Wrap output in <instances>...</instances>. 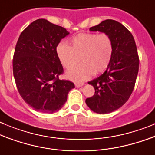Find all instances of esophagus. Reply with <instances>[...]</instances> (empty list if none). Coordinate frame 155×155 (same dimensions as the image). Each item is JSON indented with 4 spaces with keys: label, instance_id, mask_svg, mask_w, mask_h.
<instances>
[{
    "label": "esophagus",
    "instance_id": "34e87169",
    "mask_svg": "<svg viewBox=\"0 0 155 155\" xmlns=\"http://www.w3.org/2000/svg\"><path fill=\"white\" fill-rule=\"evenodd\" d=\"M74 85H75V87H80L83 86L84 83H75Z\"/></svg>",
    "mask_w": 155,
    "mask_h": 155
}]
</instances>
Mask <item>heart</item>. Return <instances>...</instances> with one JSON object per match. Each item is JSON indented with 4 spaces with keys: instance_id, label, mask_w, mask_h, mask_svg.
<instances>
[{
    "instance_id": "b5f03b06",
    "label": "heart",
    "mask_w": 155,
    "mask_h": 155,
    "mask_svg": "<svg viewBox=\"0 0 155 155\" xmlns=\"http://www.w3.org/2000/svg\"><path fill=\"white\" fill-rule=\"evenodd\" d=\"M56 51L66 69L81 61L67 73L69 79L80 82L87 80L94 73L97 74L106 71L113 58V42L107 33H80L71 39L70 46L58 44Z\"/></svg>"
}]
</instances>
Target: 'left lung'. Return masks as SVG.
<instances>
[{"mask_svg":"<svg viewBox=\"0 0 155 155\" xmlns=\"http://www.w3.org/2000/svg\"><path fill=\"white\" fill-rule=\"evenodd\" d=\"M90 30L107 33L113 42L111 62L103 74L88 82L95 93L85 101L91 110L107 114L123 107L130 97L138 75L139 58L133 36L122 23L106 20Z\"/></svg>","mask_w":155,"mask_h":155,"instance_id":"8db88e82","label":"left lung"}]
</instances>
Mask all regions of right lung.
I'll return each mask as SVG.
<instances>
[{
	"label": "right lung",
	"instance_id": "1",
	"mask_svg": "<svg viewBox=\"0 0 155 155\" xmlns=\"http://www.w3.org/2000/svg\"><path fill=\"white\" fill-rule=\"evenodd\" d=\"M68 34L62 26L38 19L19 37L13 73L20 95L36 111L52 113L59 110L74 87L70 81L59 79L64 70L56 48Z\"/></svg>",
	"mask_w": 155,
	"mask_h": 155
}]
</instances>
